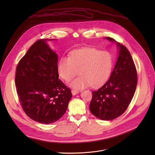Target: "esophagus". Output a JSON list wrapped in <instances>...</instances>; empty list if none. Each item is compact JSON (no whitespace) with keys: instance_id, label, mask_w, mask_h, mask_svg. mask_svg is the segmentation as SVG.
Instances as JSON below:
<instances>
[{"instance_id":"obj_1","label":"esophagus","mask_w":155,"mask_h":155,"mask_svg":"<svg viewBox=\"0 0 155 155\" xmlns=\"http://www.w3.org/2000/svg\"><path fill=\"white\" fill-rule=\"evenodd\" d=\"M71 92H72V95H76V94H77L78 93H79V91H78V90H72V91H71Z\"/></svg>"}]
</instances>
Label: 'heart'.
<instances>
[{
  "instance_id": "obj_1",
  "label": "heart",
  "mask_w": 155,
  "mask_h": 155,
  "mask_svg": "<svg viewBox=\"0 0 155 155\" xmlns=\"http://www.w3.org/2000/svg\"><path fill=\"white\" fill-rule=\"evenodd\" d=\"M113 63L112 55L108 51L84 48L72 51L71 57H62L58 64V71L62 79L69 81L79 71L80 75L70 83L71 87L78 90L104 83L111 74Z\"/></svg>"
}]
</instances>
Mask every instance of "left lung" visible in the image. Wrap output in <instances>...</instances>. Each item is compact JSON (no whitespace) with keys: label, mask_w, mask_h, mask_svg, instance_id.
Instances as JSON below:
<instances>
[{"label":"left lung","mask_w":155,"mask_h":155,"mask_svg":"<svg viewBox=\"0 0 155 155\" xmlns=\"http://www.w3.org/2000/svg\"><path fill=\"white\" fill-rule=\"evenodd\" d=\"M115 42L118 50L115 68L108 80L97 91H93L90 110L93 115L102 120H112L121 115L133 97L137 83L136 66L129 50Z\"/></svg>","instance_id":"1"}]
</instances>
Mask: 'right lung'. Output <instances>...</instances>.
<instances>
[{
	"label": "right lung",
	"mask_w": 155,
	"mask_h": 155,
	"mask_svg": "<svg viewBox=\"0 0 155 155\" xmlns=\"http://www.w3.org/2000/svg\"><path fill=\"white\" fill-rule=\"evenodd\" d=\"M37 41L19 61L15 85L22 108L32 120L51 124L61 118L68 109L71 91L59 80L58 54L48 40Z\"/></svg>",
	"instance_id": "right-lung-1"
}]
</instances>
